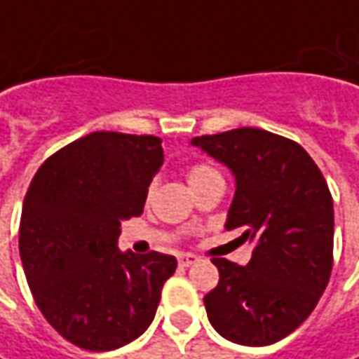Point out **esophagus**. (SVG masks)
Instances as JSON below:
<instances>
[{
    "instance_id": "34e87169",
    "label": "esophagus",
    "mask_w": 359,
    "mask_h": 359,
    "mask_svg": "<svg viewBox=\"0 0 359 359\" xmlns=\"http://www.w3.org/2000/svg\"><path fill=\"white\" fill-rule=\"evenodd\" d=\"M198 262V255L194 254H182L177 257V264H180V268H189V266H194Z\"/></svg>"
}]
</instances>
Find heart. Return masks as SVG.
Instances as JSON below:
<instances>
[{"label":"heart","instance_id":"obj_1","mask_svg":"<svg viewBox=\"0 0 359 359\" xmlns=\"http://www.w3.org/2000/svg\"><path fill=\"white\" fill-rule=\"evenodd\" d=\"M212 173H215V170H212L210 165H194V168L187 172V182H189V186H191L194 182H200L203 177L212 175Z\"/></svg>","mask_w":359,"mask_h":359}]
</instances>
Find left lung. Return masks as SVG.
<instances>
[{
	"mask_svg": "<svg viewBox=\"0 0 359 359\" xmlns=\"http://www.w3.org/2000/svg\"><path fill=\"white\" fill-rule=\"evenodd\" d=\"M236 180L226 229L255 241L248 266L214 257L219 282L203 297L215 332L269 346L304 324L330 282L334 201L324 175L296 142L257 128L194 137Z\"/></svg>",
	"mask_w": 359,
	"mask_h": 359,
	"instance_id": "1",
	"label": "left lung"
}]
</instances>
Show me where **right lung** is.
<instances>
[{
	"label": "right lung",
	"instance_id": "right-lung-1",
	"mask_svg": "<svg viewBox=\"0 0 359 359\" xmlns=\"http://www.w3.org/2000/svg\"><path fill=\"white\" fill-rule=\"evenodd\" d=\"M163 163L161 140L93 131L55 151L21 208L20 255L35 304L63 338L109 352L140 338L173 255L119 252L121 222L142 215Z\"/></svg>",
	"mask_w": 359,
	"mask_h": 359
}]
</instances>
